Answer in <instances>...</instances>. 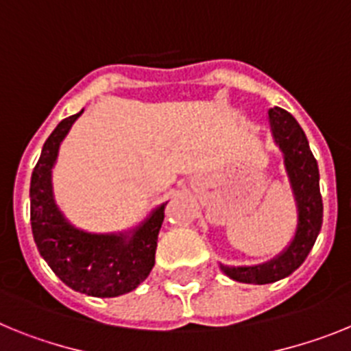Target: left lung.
<instances>
[{"instance_id":"obj_1","label":"left lung","mask_w":351,"mask_h":351,"mask_svg":"<svg viewBox=\"0 0 351 351\" xmlns=\"http://www.w3.org/2000/svg\"><path fill=\"white\" fill-rule=\"evenodd\" d=\"M268 118L272 123L274 138L285 154L286 171L298 206V228L293 242L276 260L260 267H222L224 274L231 279L247 285H268L293 274L306 261L307 254L315 245L323 221L318 164L311 152L306 134L297 120L285 109H270Z\"/></svg>"}]
</instances>
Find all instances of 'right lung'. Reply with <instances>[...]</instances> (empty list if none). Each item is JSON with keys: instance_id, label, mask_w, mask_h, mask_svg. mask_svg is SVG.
Segmentation results:
<instances>
[{"instance_id": "obj_1", "label": "right lung", "mask_w": 351, "mask_h": 351, "mask_svg": "<svg viewBox=\"0 0 351 351\" xmlns=\"http://www.w3.org/2000/svg\"><path fill=\"white\" fill-rule=\"evenodd\" d=\"M81 112L58 123L33 169L29 185L33 239L42 258L69 288L91 297H118L138 288L154 268L166 205L158 206L130 239L123 234H90L70 226L53 199L51 169L60 143Z\"/></svg>"}]
</instances>
